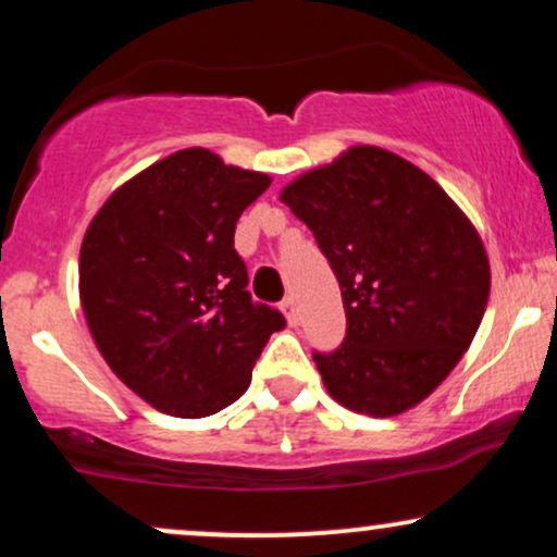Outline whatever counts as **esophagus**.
I'll list each match as a JSON object with an SVG mask.
<instances>
[{"mask_svg": "<svg viewBox=\"0 0 557 557\" xmlns=\"http://www.w3.org/2000/svg\"><path fill=\"white\" fill-rule=\"evenodd\" d=\"M280 311H283V317L287 319V324H290V326H296V324H298L300 313H298L296 298H293V296H287V298L283 300V304H280Z\"/></svg>", "mask_w": 557, "mask_h": 557, "instance_id": "obj_1", "label": "esophagus"}]
</instances>
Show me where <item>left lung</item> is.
I'll list each match as a JSON object with an SVG mask.
<instances>
[{
	"mask_svg": "<svg viewBox=\"0 0 557 557\" xmlns=\"http://www.w3.org/2000/svg\"><path fill=\"white\" fill-rule=\"evenodd\" d=\"M280 199L343 290L345 343L313 352L326 392L371 418L420 405L472 345L491 296L470 218L425 171L373 145L304 173Z\"/></svg>",
	"mask_w": 557,
	"mask_h": 557,
	"instance_id": "left-lung-1",
	"label": "left lung"
}]
</instances>
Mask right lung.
Segmentation results:
<instances>
[{
  "instance_id": "add662e5",
  "label": "right lung",
  "mask_w": 557,
  "mask_h": 557,
  "mask_svg": "<svg viewBox=\"0 0 557 557\" xmlns=\"http://www.w3.org/2000/svg\"><path fill=\"white\" fill-rule=\"evenodd\" d=\"M272 178L205 147L158 160L106 199L79 249V304L106 363L173 418H207L251 384L283 313L253 304L233 249Z\"/></svg>"
}]
</instances>
